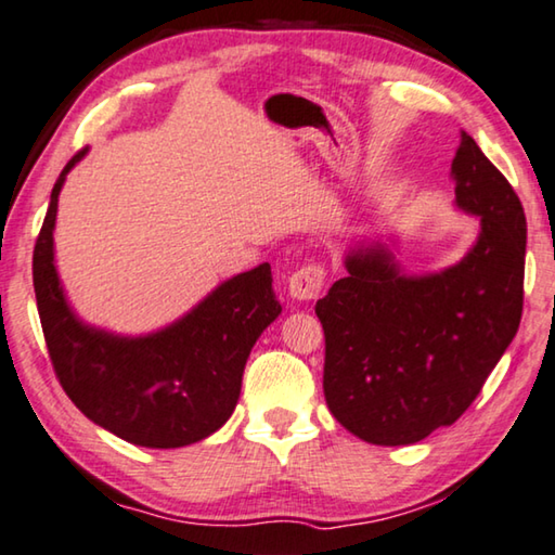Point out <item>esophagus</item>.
Listing matches in <instances>:
<instances>
[{
  "label": "esophagus",
  "mask_w": 555,
  "mask_h": 555,
  "mask_svg": "<svg viewBox=\"0 0 555 555\" xmlns=\"http://www.w3.org/2000/svg\"><path fill=\"white\" fill-rule=\"evenodd\" d=\"M323 279L325 271L321 263H309V267L294 271L288 279V294L294 301H313L323 292Z\"/></svg>",
  "instance_id": "obj_1"
}]
</instances>
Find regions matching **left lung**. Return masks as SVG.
Here are the masks:
<instances>
[{
	"label": "left lung",
	"mask_w": 555,
	"mask_h": 555,
	"mask_svg": "<svg viewBox=\"0 0 555 555\" xmlns=\"http://www.w3.org/2000/svg\"><path fill=\"white\" fill-rule=\"evenodd\" d=\"M452 180L454 205L479 219L460 261L404 274L388 244L363 240L346 254L348 274L315 304L325 402L363 442L415 444L460 420L521 323V202L464 130Z\"/></svg>",
	"instance_id": "8db88e82"
}]
</instances>
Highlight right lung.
Returning a JSON list of instances; mask_svg holds the SVG:
<instances>
[{
  "label": "right lung",
  "mask_w": 555,
  "mask_h": 555,
  "mask_svg": "<svg viewBox=\"0 0 555 555\" xmlns=\"http://www.w3.org/2000/svg\"><path fill=\"white\" fill-rule=\"evenodd\" d=\"M83 147L61 170L34 246V292L61 388L83 415L151 450L195 444L232 417L254 343L281 304L267 261L209 292L160 331L120 336L78 319L54 259L59 195Z\"/></svg>",
  "instance_id": "add662e5"
}]
</instances>
